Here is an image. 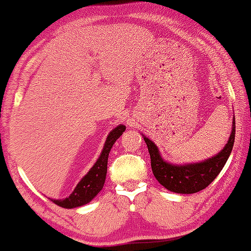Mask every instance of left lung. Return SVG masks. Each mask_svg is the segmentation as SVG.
<instances>
[{"mask_svg": "<svg viewBox=\"0 0 251 251\" xmlns=\"http://www.w3.org/2000/svg\"><path fill=\"white\" fill-rule=\"evenodd\" d=\"M144 141L150 153L152 173L159 184L176 193H197L208 186L224 169L233 150L235 141V119L233 120V129H231L228 143L218 154L203 162L185 164V165L170 164L162 158L158 148L152 141H150L145 136Z\"/></svg>", "mask_w": 251, "mask_h": 251, "instance_id": "obj_1", "label": "left lung"}]
</instances>
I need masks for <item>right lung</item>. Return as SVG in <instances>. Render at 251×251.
Listing matches in <instances>:
<instances>
[{
  "label": "right lung",
  "instance_id": "right-lung-1",
  "mask_svg": "<svg viewBox=\"0 0 251 251\" xmlns=\"http://www.w3.org/2000/svg\"><path fill=\"white\" fill-rule=\"evenodd\" d=\"M125 130L126 126H117L115 129H113L109 132L106 143H104L103 150H102L97 163L93 165V168L89 170L87 175L79 181V184L76 185V187L74 188V191L69 198H65L61 200L51 199L55 205L64 207V208H75V207L86 205L92 199H94V197L102 190L104 180H106L108 156H109L111 147Z\"/></svg>",
  "mask_w": 251,
  "mask_h": 251
}]
</instances>
